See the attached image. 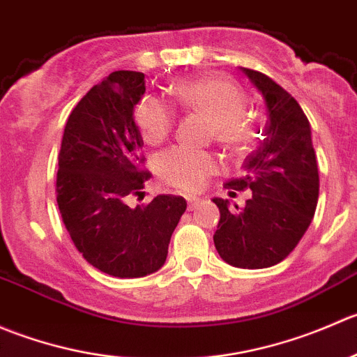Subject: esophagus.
I'll list each match as a JSON object with an SVG mask.
<instances>
[{
  "label": "esophagus",
  "mask_w": 357,
  "mask_h": 357,
  "mask_svg": "<svg viewBox=\"0 0 357 357\" xmlns=\"http://www.w3.org/2000/svg\"><path fill=\"white\" fill-rule=\"evenodd\" d=\"M199 203H201L199 197H196V196H187V208H189V210H194V208H196Z\"/></svg>",
  "instance_id": "obj_1"
}]
</instances>
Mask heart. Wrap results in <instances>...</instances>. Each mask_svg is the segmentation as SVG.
<instances>
[{
    "label": "heart",
    "mask_w": 357,
    "mask_h": 357,
    "mask_svg": "<svg viewBox=\"0 0 357 357\" xmlns=\"http://www.w3.org/2000/svg\"><path fill=\"white\" fill-rule=\"evenodd\" d=\"M174 97L183 109L197 112L211 123L215 142L225 149H239L250 140L246 95L232 81L218 76L189 77L175 84ZM135 121L146 144L158 146L172 133L175 114L160 98L146 97L137 105ZM215 167L217 163L210 153L183 146L170 147L154 160L158 177L180 190L199 189Z\"/></svg>",
    "instance_id": "heart-1"
}]
</instances>
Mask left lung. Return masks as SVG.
I'll return each mask as SVG.
<instances>
[{"label": "left lung", "instance_id": "8db88e82", "mask_svg": "<svg viewBox=\"0 0 357 357\" xmlns=\"http://www.w3.org/2000/svg\"><path fill=\"white\" fill-rule=\"evenodd\" d=\"M241 70L262 93L269 118L241 177L225 183L227 189H250V199L243 208L213 199L220 210L213 243L231 266L264 269L287 259L305 234L319 197V174L309 119L298 102L266 74Z\"/></svg>", "mask_w": 357, "mask_h": 357}]
</instances>
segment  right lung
<instances>
[{
	"label": "right lung",
	"mask_w": 357,
	"mask_h": 357,
	"mask_svg": "<svg viewBox=\"0 0 357 357\" xmlns=\"http://www.w3.org/2000/svg\"><path fill=\"white\" fill-rule=\"evenodd\" d=\"M146 91L144 73L116 70L95 84L69 114L59 153L57 204L77 252L114 278L161 269L187 203L160 194L128 206L151 174L133 109Z\"/></svg>",
	"instance_id": "1"
}]
</instances>
